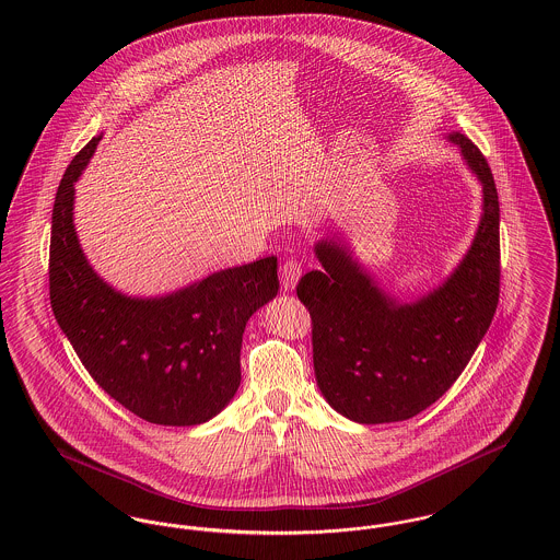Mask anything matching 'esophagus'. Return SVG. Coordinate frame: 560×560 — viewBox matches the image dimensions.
<instances>
[{
	"label": "esophagus",
	"instance_id": "obj_1",
	"mask_svg": "<svg viewBox=\"0 0 560 560\" xmlns=\"http://www.w3.org/2000/svg\"><path fill=\"white\" fill-rule=\"evenodd\" d=\"M300 277H302V265H300L295 258L288 260V262L281 267V288H283L285 292H293L295 285H298V281H300Z\"/></svg>",
	"mask_w": 560,
	"mask_h": 560
}]
</instances>
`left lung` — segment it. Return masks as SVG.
<instances>
[{
  "instance_id": "obj_1",
  "label": "left lung",
  "mask_w": 560,
  "mask_h": 560,
  "mask_svg": "<svg viewBox=\"0 0 560 560\" xmlns=\"http://www.w3.org/2000/svg\"><path fill=\"white\" fill-rule=\"evenodd\" d=\"M482 187L475 240L457 267L409 300L388 292L342 237L315 243L320 270L298 298L313 319V363L325 400L359 424L418 416L441 399L485 338L500 298V201L489 163L459 132L447 133Z\"/></svg>"
}]
</instances>
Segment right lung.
Here are the masks:
<instances>
[{"label": "right lung", "mask_w": 560, "mask_h": 560, "mask_svg": "<svg viewBox=\"0 0 560 560\" xmlns=\"http://www.w3.org/2000/svg\"><path fill=\"white\" fill-rule=\"evenodd\" d=\"M101 138L94 136L75 155L56 192L54 317L110 399L151 424H203L240 388L243 331L279 292L277 258L224 268L161 295L113 288L85 258L73 218L75 183Z\"/></svg>", "instance_id": "obj_1"}]
</instances>
